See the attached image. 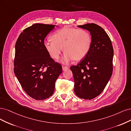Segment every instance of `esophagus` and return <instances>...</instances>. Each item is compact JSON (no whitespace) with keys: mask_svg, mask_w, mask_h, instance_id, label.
Returning a JSON list of instances; mask_svg holds the SVG:
<instances>
[{"mask_svg":"<svg viewBox=\"0 0 131 131\" xmlns=\"http://www.w3.org/2000/svg\"><path fill=\"white\" fill-rule=\"evenodd\" d=\"M62 70L63 71H66L67 69H69V67H67V66H62Z\"/></svg>","mask_w":131,"mask_h":131,"instance_id":"34e87169","label":"esophagus"}]
</instances>
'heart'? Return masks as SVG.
I'll return each instance as SVG.
<instances>
[{
    "label": "heart",
    "mask_w": 131,
    "mask_h": 131,
    "mask_svg": "<svg viewBox=\"0 0 131 131\" xmlns=\"http://www.w3.org/2000/svg\"><path fill=\"white\" fill-rule=\"evenodd\" d=\"M52 41H45L44 47L54 59H58L62 51L65 52L61 61L82 60L88 54L91 46V37L83 29L64 27L51 36Z\"/></svg>",
    "instance_id": "b5f03b06"
}]
</instances>
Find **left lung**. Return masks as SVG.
<instances>
[{"mask_svg":"<svg viewBox=\"0 0 131 131\" xmlns=\"http://www.w3.org/2000/svg\"><path fill=\"white\" fill-rule=\"evenodd\" d=\"M89 31L91 46L83 60L70 67L73 75L74 92L81 99L91 100L102 92L113 72L114 50L104 29L94 23L78 26Z\"/></svg>","mask_w":131,"mask_h":131,"instance_id":"8db88e82","label":"left lung"}]
</instances>
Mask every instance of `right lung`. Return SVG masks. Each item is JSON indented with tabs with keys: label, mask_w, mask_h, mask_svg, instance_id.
<instances>
[{
	"label": "right lung",
	"mask_w": 131,
	"mask_h": 131,
	"mask_svg": "<svg viewBox=\"0 0 131 131\" xmlns=\"http://www.w3.org/2000/svg\"><path fill=\"white\" fill-rule=\"evenodd\" d=\"M56 25L36 23L24 29L15 45L14 73L24 91L31 98L43 100L54 93L62 71L44 47V40Z\"/></svg>",
	"instance_id": "add662e5"
}]
</instances>
